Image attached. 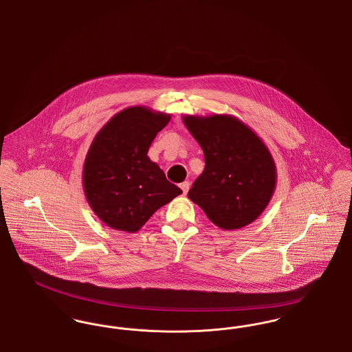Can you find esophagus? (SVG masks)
I'll use <instances>...</instances> for the list:
<instances>
[{"mask_svg": "<svg viewBox=\"0 0 352 352\" xmlns=\"http://www.w3.org/2000/svg\"><path fill=\"white\" fill-rule=\"evenodd\" d=\"M181 188L184 191V195H186L188 192V188H190V182H182L181 184Z\"/></svg>", "mask_w": 352, "mask_h": 352, "instance_id": "esophagus-1", "label": "esophagus"}]
</instances>
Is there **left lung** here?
<instances>
[{"label":"left lung","mask_w":352,"mask_h":352,"mask_svg":"<svg viewBox=\"0 0 352 352\" xmlns=\"http://www.w3.org/2000/svg\"><path fill=\"white\" fill-rule=\"evenodd\" d=\"M184 126L204 153L206 168L187 197L224 231L253 223L277 184L273 155L257 133L232 115H184Z\"/></svg>","instance_id":"1"}]
</instances>
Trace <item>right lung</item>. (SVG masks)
Wrapping results in <instances>:
<instances>
[{
	"label": "right lung",
	"mask_w": 352,
	"mask_h": 352,
	"mask_svg": "<svg viewBox=\"0 0 352 352\" xmlns=\"http://www.w3.org/2000/svg\"><path fill=\"white\" fill-rule=\"evenodd\" d=\"M170 113L144 105L120 111L96 133L83 164L84 195L91 210L112 230L134 234L182 190L148 157L154 137Z\"/></svg>",
	"instance_id": "obj_1"
}]
</instances>
